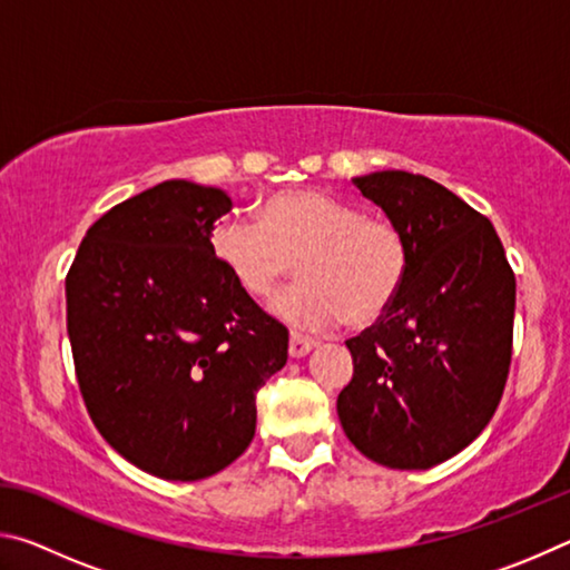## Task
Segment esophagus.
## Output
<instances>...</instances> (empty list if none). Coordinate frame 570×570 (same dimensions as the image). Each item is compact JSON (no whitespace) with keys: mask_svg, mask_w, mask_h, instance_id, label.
Listing matches in <instances>:
<instances>
[{"mask_svg":"<svg viewBox=\"0 0 570 570\" xmlns=\"http://www.w3.org/2000/svg\"><path fill=\"white\" fill-rule=\"evenodd\" d=\"M314 340H308V336L298 334V332H292V336H288V354L294 356V360H298V356H306L308 352L314 350Z\"/></svg>","mask_w":570,"mask_h":570,"instance_id":"34e87169","label":"esophagus"}]
</instances>
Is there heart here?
<instances>
[{"instance_id": "heart-1", "label": "heart", "mask_w": 570, "mask_h": 570, "mask_svg": "<svg viewBox=\"0 0 570 570\" xmlns=\"http://www.w3.org/2000/svg\"><path fill=\"white\" fill-rule=\"evenodd\" d=\"M214 254L250 298H272L288 276L306 278L274 302L296 330L370 326L390 312L410 272V240L384 216L316 188L278 190L258 204V220L228 216L210 234Z\"/></svg>"}]
</instances>
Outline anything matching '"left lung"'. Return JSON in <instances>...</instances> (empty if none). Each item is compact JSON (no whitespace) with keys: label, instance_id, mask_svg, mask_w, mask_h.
I'll return each instance as SVG.
<instances>
[{"label":"left lung","instance_id":"left-lung-1","mask_svg":"<svg viewBox=\"0 0 570 570\" xmlns=\"http://www.w3.org/2000/svg\"><path fill=\"white\" fill-rule=\"evenodd\" d=\"M410 240L390 312L346 340L352 382L336 412L380 465L428 470L465 450L503 397L515 274L490 220L440 183L404 170L354 178Z\"/></svg>","mask_w":570,"mask_h":570}]
</instances>
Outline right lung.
<instances>
[{"label":"right lung","mask_w":570,"mask_h":570,"mask_svg":"<svg viewBox=\"0 0 570 570\" xmlns=\"http://www.w3.org/2000/svg\"><path fill=\"white\" fill-rule=\"evenodd\" d=\"M220 188L166 180L112 206L65 278L77 384L95 428L135 468L204 480L256 432V392L288 332L214 254Z\"/></svg>","instance_id":"right-lung-1"}]
</instances>
